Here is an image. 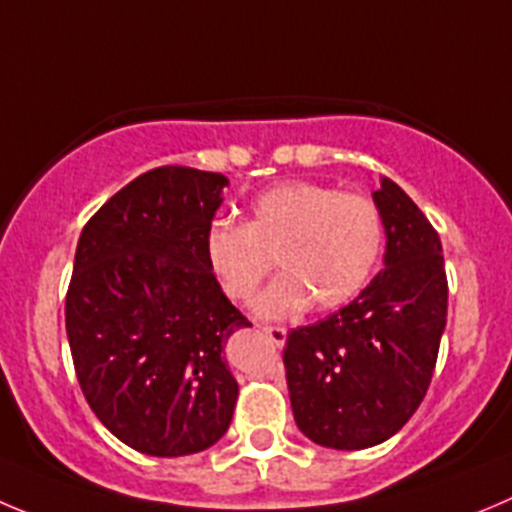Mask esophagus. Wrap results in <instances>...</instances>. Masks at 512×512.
I'll list each match as a JSON object with an SVG mask.
<instances>
[{"label": "esophagus", "instance_id": "34e87169", "mask_svg": "<svg viewBox=\"0 0 512 512\" xmlns=\"http://www.w3.org/2000/svg\"><path fill=\"white\" fill-rule=\"evenodd\" d=\"M262 333H265V336H270V341L275 343V346H283V343L288 341V328L265 326V328H262Z\"/></svg>", "mask_w": 512, "mask_h": 512}]
</instances>
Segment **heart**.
<instances>
[{
	"instance_id": "obj_1",
	"label": "heart",
	"mask_w": 512,
	"mask_h": 512,
	"mask_svg": "<svg viewBox=\"0 0 512 512\" xmlns=\"http://www.w3.org/2000/svg\"><path fill=\"white\" fill-rule=\"evenodd\" d=\"M381 245L384 222L369 197L318 181H283L252 199L245 224L214 219L204 255L237 303L252 300L275 257L283 275L257 298L255 315L290 321L310 303L333 310L356 298L374 275Z\"/></svg>"
}]
</instances>
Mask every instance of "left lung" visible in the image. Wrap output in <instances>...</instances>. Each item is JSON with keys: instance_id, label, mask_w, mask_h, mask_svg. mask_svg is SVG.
I'll use <instances>...</instances> for the list:
<instances>
[{"instance_id": "left-lung-1", "label": "left lung", "mask_w": 512, "mask_h": 512, "mask_svg": "<svg viewBox=\"0 0 512 512\" xmlns=\"http://www.w3.org/2000/svg\"><path fill=\"white\" fill-rule=\"evenodd\" d=\"M371 197L384 222V270L326 321L290 331L283 353L295 424L331 450H366L409 422L447 326L439 234L386 176Z\"/></svg>"}]
</instances>
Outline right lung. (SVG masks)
<instances>
[{"label": "right lung", "mask_w": 512, "mask_h": 512, "mask_svg": "<svg viewBox=\"0 0 512 512\" xmlns=\"http://www.w3.org/2000/svg\"><path fill=\"white\" fill-rule=\"evenodd\" d=\"M224 186L212 171H146L78 240L65 300L75 374L95 417L143 455H194L232 422L240 386L222 351L250 323L204 255Z\"/></svg>", "instance_id": "add662e5"}]
</instances>
